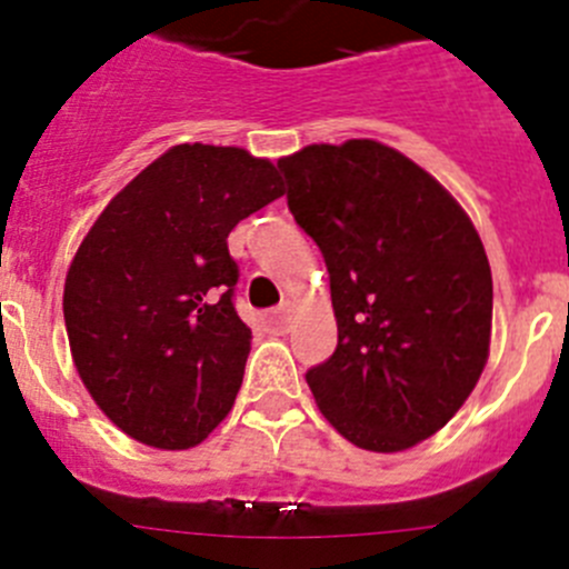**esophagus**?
<instances>
[{"instance_id": "34e87169", "label": "esophagus", "mask_w": 569, "mask_h": 569, "mask_svg": "<svg viewBox=\"0 0 569 569\" xmlns=\"http://www.w3.org/2000/svg\"><path fill=\"white\" fill-rule=\"evenodd\" d=\"M288 321H290L288 305H281V308L268 310V313H264V325H268L270 330H284V328H288Z\"/></svg>"}]
</instances>
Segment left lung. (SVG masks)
<instances>
[{
    "label": "left lung",
    "mask_w": 569,
    "mask_h": 569,
    "mask_svg": "<svg viewBox=\"0 0 569 569\" xmlns=\"http://www.w3.org/2000/svg\"><path fill=\"white\" fill-rule=\"evenodd\" d=\"M288 208L330 273L339 345L308 370L325 419L361 450L399 453L459 413L490 353L485 244L433 176L373 142L279 159Z\"/></svg>",
    "instance_id": "1"
}]
</instances>
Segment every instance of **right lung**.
<instances>
[{"mask_svg":"<svg viewBox=\"0 0 569 569\" xmlns=\"http://www.w3.org/2000/svg\"><path fill=\"white\" fill-rule=\"evenodd\" d=\"M284 193L268 159L176 144L110 199L64 279V328L88 393L130 439L188 450L233 407L250 328L228 236Z\"/></svg>","mask_w":569,"mask_h":569,"instance_id":"obj_1","label":"right lung"}]
</instances>
